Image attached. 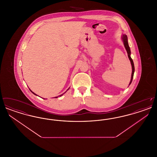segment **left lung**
I'll list each match as a JSON object with an SVG mask.
<instances>
[{"instance_id": "obj_1", "label": "left lung", "mask_w": 157, "mask_h": 157, "mask_svg": "<svg viewBox=\"0 0 157 157\" xmlns=\"http://www.w3.org/2000/svg\"><path fill=\"white\" fill-rule=\"evenodd\" d=\"M122 40L123 41V43H124V46L125 48V49L127 51V53H128V58L131 62V66H132V74H131V81L129 83V86L130 85V84L131 83V82L132 81V79H133V77H134V74L135 72V67H134V62L132 59V58H131V50H130V48L129 46L128 45V37L126 35H123L122 36Z\"/></svg>"}]
</instances>
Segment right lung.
Wrapping results in <instances>:
<instances>
[{"mask_svg": "<svg viewBox=\"0 0 157 157\" xmlns=\"http://www.w3.org/2000/svg\"><path fill=\"white\" fill-rule=\"evenodd\" d=\"M69 88H68V89H67V90H69ZM29 90H30V91H31V92H32V93H33V94H34V95H36V96H37V95H36V94H35V93H34V92H32V90H30V89H29ZM67 91H66V92H67ZM65 93H63V94H61V95H59L60 97H61V96H62V95H63V94H65ZM59 96H58V97H59ZM58 97H55V98H58Z\"/></svg>", "mask_w": 157, "mask_h": 157, "instance_id": "add662e5", "label": "right lung"}]
</instances>
